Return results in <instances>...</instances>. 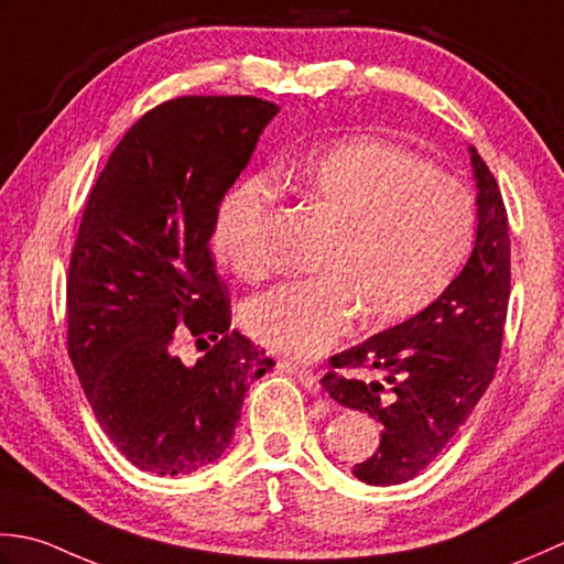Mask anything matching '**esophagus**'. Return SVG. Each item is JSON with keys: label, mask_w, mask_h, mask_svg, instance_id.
Listing matches in <instances>:
<instances>
[{"label": "esophagus", "mask_w": 564, "mask_h": 564, "mask_svg": "<svg viewBox=\"0 0 564 564\" xmlns=\"http://www.w3.org/2000/svg\"><path fill=\"white\" fill-rule=\"evenodd\" d=\"M280 367H282V370L290 372V375H294L299 382H302L308 389V392H316V389H318V379H316V375L312 370H308V367L299 365V362H290V360H282Z\"/></svg>", "instance_id": "1"}]
</instances>
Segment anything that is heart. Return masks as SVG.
I'll use <instances>...</instances> for the list:
<instances>
[{"label": "heart", "instance_id": "1", "mask_svg": "<svg viewBox=\"0 0 564 564\" xmlns=\"http://www.w3.org/2000/svg\"><path fill=\"white\" fill-rule=\"evenodd\" d=\"M274 180L333 224L318 278L260 294L243 308L252 338L290 358H316L355 314L379 328L421 314L453 282L473 243V199L457 180L382 138L316 145ZM278 199L268 177H246L218 204L214 250L240 280L272 270L268 218Z\"/></svg>", "mask_w": 564, "mask_h": 564}]
</instances>
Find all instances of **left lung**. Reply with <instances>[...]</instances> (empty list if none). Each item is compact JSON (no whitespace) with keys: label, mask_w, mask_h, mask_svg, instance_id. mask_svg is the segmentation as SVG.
<instances>
[{"label":"left lung","mask_w":564,"mask_h":564,"mask_svg":"<svg viewBox=\"0 0 564 564\" xmlns=\"http://www.w3.org/2000/svg\"><path fill=\"white\" fill-rule=\"evenodd\" d=\"M467 151L477 182V236L463 272L421 314L333 355L336 372L321 379L340 406L382 423L375 455L352 467L367 485H401L423 473L497 372L511 292L509 218L485 160L473 145Z\"/></svg>","instance_id":"8db88e82"}]
</instances>
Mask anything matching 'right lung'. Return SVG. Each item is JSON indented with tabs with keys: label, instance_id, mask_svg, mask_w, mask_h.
Here are the masks:
<instances>
[{
	"label": "right lung",
	"instance_id": "1",
	"mask_svg": "<svg viewBox=\"0 0 564 564\" xmlns=\"http://www.w3.org/2000/svg\"><path fill=\"white\" fill-rule=\"evenodd\" d=\"M280 107L258 97H180L113 148L79 224L67 274V352L99 426L160 477L189 475L231 445L265 350L231 328L209 240L218 204ZM182 335L217 346L194 366Z\"/></svg>",
	"mask_w": 564,
	"mask_h": 564
}]
</instances>
